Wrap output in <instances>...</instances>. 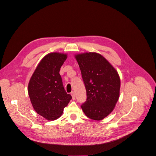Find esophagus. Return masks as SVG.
<instances>
[{"mask_svg":"<svg viewBox=\"0 0 156 156\" xmlns=\"http://www.w3.org/2000/svg\"><path fill=\"white\" fill-rule=\"evenodd\" d=\"M70 94H71V95H72V97H73V99H76V95H75L74 92L73 91V92H72L70 93Z\"/></svg>","mask_w":156,"mask_h":156,"instance_id":"1","label":"esophagus"}]
</instances>
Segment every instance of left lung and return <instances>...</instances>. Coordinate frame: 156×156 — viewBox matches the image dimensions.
Wrapping results in <instances>:
<instances>
[{"instance_id": "left-lung-1", "label": "left lung", "mask_w": 156, "mask_h": 156, "mask_svg": "<svg viewBox=\"0 0 156 156\" xmlns=\"http://www.w3.org/2000/svg\"><path fill=\"white\" fill-rule=\"evenodd\" d=\"M84 83L86 101L81 108L89 118L101 121L114 109L119 98L121 80L117 70L101 54L75 55Z\"/></svg>"}]
</instances>
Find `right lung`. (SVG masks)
I'll list each match as a JSON object with an SVG mask.
<instances>
[{
	"label": "right lung",
	"mask_w": 156,
	"mask_h": 156,
	"mask_svg": "<svg viewBox=\"0 0 156 156\" xmlns=\"http://www.w3.org/2000/svg\"><path fill=\"white\" fill-rule=\"evenodd\" d=\"M67 54L50 53L38 64L28 86V93L34 110L47 120L61 117L72 96L64 89L59 74Z\"/></svg>",
	"instance_id": "1"
}]
</instances>
